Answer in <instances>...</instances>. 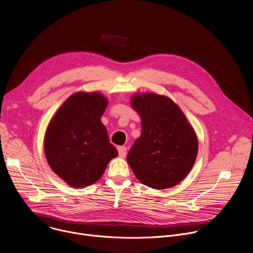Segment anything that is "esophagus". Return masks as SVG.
<instances>
[{"label":"esophagus","instance_id":"1","mask_svg":"<svg viewBox=\"0 0 253 253\" xmlns=\"http://www.w3.org/2000/svg\"><path fill=\"white\" fill-rule=\"evenodd\" d=\"M117 150H118L119 156H120L121 158H124V157L126 156V154H127V149H126V147H124V146H118V147H117Z\"/></svg>","mask_w":253,"mask_h":253}]
</instances>
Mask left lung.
<instances>
[{"label": "left lung", "mask_w": 253, "mask_h": 253, "mask_svg": "<svg viewBox=\"0 0 253 253\" xmlns=\"http://www.w3.org/2000/svg\"><path fill=\"white\" fill-rule=\"evenodd\" d=\"M131 106L142 125V133L127 155L136 178L153 189L177 185L197 157L198 139L193 127L167 96L137 93L131 97Z\"/></svg>", "instance_id": "8db88e82"}]
</instances>
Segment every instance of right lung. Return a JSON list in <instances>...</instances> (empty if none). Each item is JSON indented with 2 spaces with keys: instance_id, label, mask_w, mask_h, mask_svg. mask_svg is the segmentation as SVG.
Returning <instances> with one entry per match:
<instances>
[{
  "instance_id": "obj_1",
  "label": "right lung",
  "mask_w": 253,
  "mask_h": 253,
  "mask_svg": "<svg viewBox=\"0 0 253 253\" xmlns=\"http://www.w3.org/2000/svg\"><path fill=\"white\" fill-rule=\"evenodd\" d=\"M108 99L99 92H77L59 108L47 127L44 151L51 169L71 187L94 184L118 151L101 122Z\"/></svg>"
}]
</instances>
